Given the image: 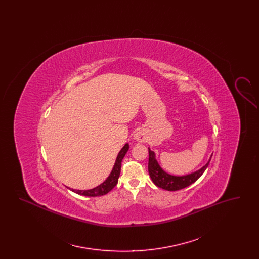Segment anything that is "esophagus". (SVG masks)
Returning <instances> with one entry per match:
<instances>
[{"mask_svg":"<svg viewBox=\"0 0 259 259\" xmlns=\"http://www.w3.org/2000/svg\"><path fill=\"white\" fill-rule=\"evenodd\" d=\"M135 139L138 142H145L146 141V136L143 132L139 131L135 134Z\"/></svg>","mask_w":259,"mask_h":259,"instance_id":"obj_1","label":"esophagus"}]
</instances>
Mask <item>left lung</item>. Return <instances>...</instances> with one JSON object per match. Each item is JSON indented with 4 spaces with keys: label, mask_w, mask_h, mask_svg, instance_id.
Returning a JSON list of instances; mask_svg holds the SVG:
<instances>
[{
    "label": "left lung",
    "mask_w": 259,
    "mask_h": 259,
    "mask_svg": "<svg viewBox=\"0 0 259 259\" xmlns=\"http://www.w3.org/2000/svg\"><path fill=\"white\" fill-rule=\"evenodd\" d=\"M149 153V158H148V172L149 176L152 180V182L157 185L158 187L169 190V191H176L180 190L182 188H185L186 186L195 183L198 179L202 176V174L205 172L207 167L209 166V162L199 171L195 172H192L190 175H186L183 177H176V176H171L166 172H164L161 169L159 164L154 158V152L148 149ZM211 158V157H210Z\"/></svg>",
    "instance_id": "left-lung-1"
}]
</instances>
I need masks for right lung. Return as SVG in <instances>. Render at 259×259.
<instances>
[{"label": "right lung", "instance_id": "add662e5", "mask_svg": "<svg viewBox=\"0 0 259 259\" xmlns=\"http://www.w3.org/2000/svg\"><path fill=\"white\" fill-rule=\"evenodd\" d=\"M128 149H129V145L126 144L117 155V158H116L115 164L113 166V169L111 171V175L109 176V178L102 185H98L97 187H95L93 189H89V190H74V189H72V191H74L77 194H80V195H83V196H89V197L101 196V195H105L108 192H110L111 189L117 185L118 178H119V175H120V170H121V162H122V159H123L126 152L128 151Z\"/></svg>", "mask_w": 259, "mask_h": 259}]
</instances>
